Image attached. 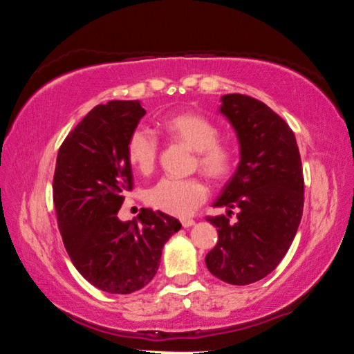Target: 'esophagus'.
Returning <instances> with one entry per match:
<instances>
[{
  "instance_id": "1",
  "label": "esophagus",
  "mask_w": 354,
  "mask_h": 354,
  "mask_svg": "<svg viewBox=\"0 0 354 354\" xmlns=\"http://www.w3.org/2000/svg\"><path fill=\"white\" fill-rule=\"evenodd\" d=\"M181 225H183L184 227H190V226L195 225V220H192V218H183V220H181Z\"/></svg>"
}]
</instances>
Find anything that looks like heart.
<instances>
[{"mask_svg": "<svg viewBox=\"0 0 354 354\" xmlns=\"http://www.w3.org/2000/svg\"><path fill=\"white\" fill-rule=\"evenodd\" d=\"M167 134L196 151V164L214 181L226 178L234 165V149L218 142L217 124L205 115L194 112L175 113L162 120ZM159 145L156 137L145 128H136L127 145L129 164L137 171L154 169ZM207 196L205 183L198 178H162L147 190L145 200L151 207L176 217H187Z\"/></svg>", "mask_w": 354, "mask_h": 354, "instance_id": "b5f03b06", "label": "heart"}]
</instances>
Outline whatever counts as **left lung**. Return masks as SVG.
Instances as JSON below:
<instances>
[{
  "label": "left lung",
  "mask_w": 354,
  "mask_h": 354,
  "mask_svg": "<svg viewBox=\"0 0 354 354\" xmlns=\"http://www.w3.org/2000/svg\"><path fill=\"white\" fill-rule=\"evenodd\" d=\"M220 101L241 160L214 206L239 214L236 223L225 215L207 217L218 242L206 267L227 284L247 286L272 273L290 248L303 215V167L295 134L267 104L241 93Z\"/></svg>",
  "instance_id": "1"
}]
</instances>
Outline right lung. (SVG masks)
I'll return each mask as SVG.
<instances>
[{"label": "right lung", "instance_id": "add662e5", "mask_svg": "<svg viewBox=\"0 0 354 354\" xmlns=\"http://www.w3.org/2000/svg\"><path fill=\"white\" fill-rule=\"evenodd\" d=\"M145 113L137 100L95 106L59 148L53 179L59 230L76 270L122 295L154 278L165 242L181 230L175 217L151 209L139 220L117 217L133 189L128 139Z\"/></svg>", "mask_w": 354, "mask_h": 354}]
</instances>
